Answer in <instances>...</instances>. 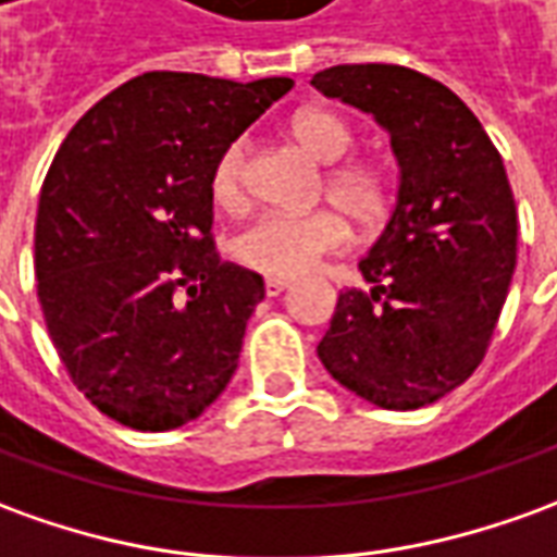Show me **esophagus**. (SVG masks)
<instances>
[{"label":"esophagus","instance_id":"esophagus-1","mask_svg":"<svg viewBox=\"0 0 557 557\" xmlns=\"http://www.w3.org/2000/svg\"><path fill=\"white\" fill-rule=\"evenodd\" d=\"M289 283L292 280H286V277H265V295L268 298H277L280 292L289 289Z\"/></svg>","mask_w":557,"mask_h":557}]
</instances>
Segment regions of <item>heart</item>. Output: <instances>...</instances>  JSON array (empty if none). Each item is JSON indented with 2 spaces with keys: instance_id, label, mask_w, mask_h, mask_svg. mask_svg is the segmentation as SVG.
Wrapping results in <instances>:
<instances>
[{
  "instance_id": "heart-1",
  "label": "heart",
  "mask_w": 557,
  "mask_h": 557,
  "mask_svg": "<svg viewBox=\"0 0 557 557\" xmlns=\"http://www.w3.org/2000/svg\"><path fill=\"white\" fill-rule=\"evenodd\" d=\"M289 135L317 162H337L356 144V135L344 116L325 108H307L292 116ZM247 138H232L216 150L208 171V196L220 211L240 213L247 208ZM322 196L332 198L337 208L259 213L232 238V256L244 268L268 277H298L325 256L349 247V220L371 232L386 223L395 208V184L388 171L368 159H349L325 169Z\"/></svg>"
}]
</instances>
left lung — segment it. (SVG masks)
<instances>
[{
    "instance_id": "8db88e82",
    "label": "left lung",
    "mask_w": 557,
    "mask_h": 557,
    "mask_svg": "<svg viewBox=\"0 0 557 557\" xmlns=\"http://www.w3.org/2000/svg\"><path fill=\"white\" fill-rule=\"evenodd\" d=\"M313 87L373 114L400 162L398 205L344 289L317 352L383 410H416L480 368L516 268V198L504 159L441 81L392 62L332 65Z\"/></svg>"
}]
</instances>
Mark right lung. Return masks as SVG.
Returning <instances> with one entry per match:
<instances>
[{
  "instance_id": "1",
  "label": "right lung",
  "mask_w": 557,
  "mask_h": 557,
  "mask_svg": "<svg viewBox=\"0 0 557 557\" xmlns=\"http://www.w3.org/2000/svg\"><path fill=\"white\" fill-rule=\"evenodd\" d=\"M289 89L147 72L62 141L35 216L38 301L69 380L120 425H186L238 368L265 283L220 259L208 171Z\"/></svg>"
}]
</instances>
